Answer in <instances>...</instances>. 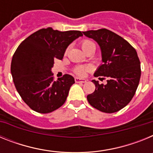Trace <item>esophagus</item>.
Returning a JSON list of instances; mask_svg holds the SVG:
<instances>
[{
    "label": "esophagus",
    "instance_id": "1",
    "mask_svg": "<svg viewBox=\"0 0 153 153\" xmlns=\"http://www.w3.org/2000/svg\"><path fill=\"white\" fill-rule=\"evenodd\" d=\"M75 82H76V83H86V79H81V78H78V77H76L75 78Z\"/></svg>",
    "mask_w": 153,
    "mask_h": 153
}]
</instances>
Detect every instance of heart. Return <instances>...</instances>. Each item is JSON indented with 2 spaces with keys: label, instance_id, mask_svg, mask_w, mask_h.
Instances as JSON below:
<instances>
[{
  "label": "heart",
  "instance_id": "b5f03b06",
  "mask_svg": "<svg viewBox=\"0 0 153 153\" xmlns=\"http://www.w3.org/2000/svg\"><path fill=\"white\" fill-rule=\"evenodd\" d=\"M80 45L84 52L86 51H87L90 47H95L94 44L90 40H82ZM89 70H90V67H88V66H79V67H76L74 69V72H75V74H76L79 76H84L86 72H87Z\"/></svg>",
  "mask_w": 153,
  "mask_h": 153
}]
</instances>
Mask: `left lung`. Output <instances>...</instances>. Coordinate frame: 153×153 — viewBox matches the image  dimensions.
I'll return each instance as SVG.
<instances>
[{"label":"left lung","instance_id":"8db88e82","mask_svg":"<svg viewBox=\"0 0 153 153\" xmlns=\"http://www.w3.org/2000/svg\"><path fill=\"white\" fill-rule=\"evenodd\" d=\"M83 33L100 47L103 63L96 70L94 76L100 80L107 79L106 84L92 80L96 90L87 96V100L100 111L116 113L130 102L137 90L141 76L137 53L123 37L105 28Z\"/></svg>","mask_w":153,"mask_h":153}]
</instances>
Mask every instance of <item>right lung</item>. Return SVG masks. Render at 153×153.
Returning a JSON list of instances; mask_svg holds the SVG:
<instances>
[{"instance_id":"add662e5","label":"right lung","mask_w":153,"mask_h":153,"mask_svg":"<svg viewBox=\"0 0 153 153\" xmlns=\"http://www.w3.org/2000/svg\"><path fill=\"white\" fill-rule=\"evenodd\" d=\"M79 30L40 29L18 46L12 58L13 83L24 102L34 111L48 113L63 106L74 83L71 75L53 80L51 68L62 60L67 47L79 36Z\"/></svg>"}]
</instances>
